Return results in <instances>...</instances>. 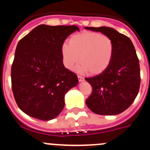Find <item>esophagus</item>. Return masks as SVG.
Here are the masks:
<instances>
[{
	"instance_id": "34e87169",
	"label": "esophagus",
	"mask_w": 150,
	"mask_h": 150,
	"mask_svg": "<svg viewBox=\"0 0 150 150\" xmlns=\"http://www.w3.org/2000/svg\"><path fill=\"white\" fill-rule=\"evenodd\" d=\"M78 81H79L80 82H82V81H84V78H83V77L80 76V75H78Z\"/></svg>"
}]
</instances>
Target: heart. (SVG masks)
<instances>
[{"label": "heart", "instance_id": "1", "mask_svg": "<svg viewBox=\"0 0 150 150\" xmlns=\"http://www.w3.org/2000/svg\"><path fill=\"white\" fill-rule=\"evenodd\" d=\"M61 51L63 63L67 69H72L80 60L79 72L88 71L91 75H98L110 65L114 44L109 36L86 31L71 36L69 43H64Z\"/></svg>", "mask_w": 150, "mask_h": 150}]
</instances>
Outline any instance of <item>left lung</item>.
Instances as JSON below:
<instances>
[{"mask_svg": "<svg viewBox=\"0 0 150 150\" xmlns=\"http://www.w3.org/2000/svg\"><path fill=\"white\" fill-rule=\"evenodd\" d=\"M112 39L114 56L102 73L86 78L92 92L86 100L92 112L100 115H117L128 108L136 99L141 83L140 67L136 50L129 37L109 27H86Z\"/></svg>", "mask_w": 150, "mask_h": 150, "instance_id": "1", "label": "left lung"}]
</instances>
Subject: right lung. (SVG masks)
Returning <instances> with one entry per match:
<instances>
[{
    "label": "right lung",
    "instance_id": "1",
    "mask_svg": "<svg viewBox=\"0 0 150 150\" xmlns=\"http://www.w3.org/2000/svg\"><path fill=\"white\" fill-rule=\"evenodd\" d=\"M75 30L79 31L76 25H40L19 41L11 65V88L17 105L27 115L48 121L63 110L65 94L78 79L64 66L61 49Z\"/></svg>",
    "mask_w": 150,
    "mask_h": 150
}]
</instances>
